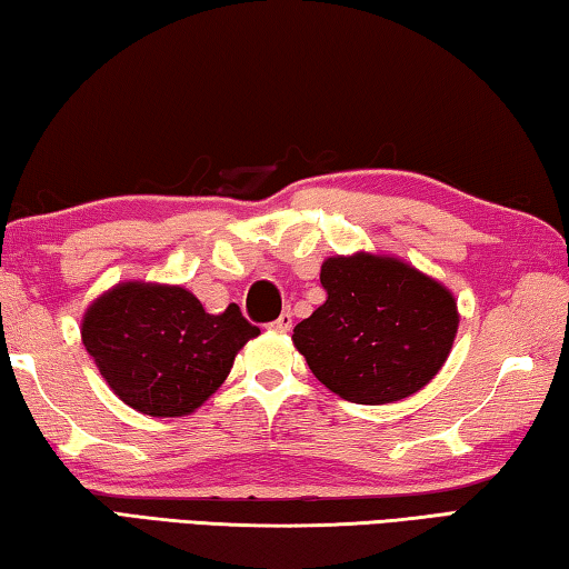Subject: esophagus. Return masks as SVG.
<instances>
[{"label": "esophagus", "mask_w": 569, "mask_h": 569, "mask_svg": "<svg viewBox=\"0 0 569 569\" xmlns=\"http://www.w3.org/2000/svg\"><path fill=\"white\" fill-rule=\"evenodd\" d=\"M269 328H272L274 332H290V328H292V312L284 310L272 325H269Z\"/></svg>", "instance_id": "1"}]
</instances>
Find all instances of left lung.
Returning <instances> with one entry per match:
<instances>
[{
    "mask_svg": "<svg viewBox=\"0 0 569 569\" xmlns=\"http://www.w3.org/2000/svg\"><path fill=\"white\" fill-rule=\"evenodd\" d=\"M328 292L292 342L325 388L383 406L428 386L459 330L456 297L439 279L390 254H335L322 262Z\"/></svg>",
    "mask_w": 569,
    "mask_h": 569,
    "instance_id": "8db88e82",
    "label": "left lung"
}]
</instances>
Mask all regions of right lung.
<instances>
[{"label":"right lung","mask_w":569,"mask_h":569,"mask_svg":"<svg viewBox=\"0 0 569 569\" xmlns=\"http://www.w3.org/2000/svg\"><path fill=\"white\" fill-rule=\"evenodd\" d=\"M82 346L110 390L146 416L179 418L203 406L227 380L237 352L259 328L237 305L203 310L181 284L120 282L92 300Z\"/></svg>","instance_id":"obj_1"}]
</instances>
